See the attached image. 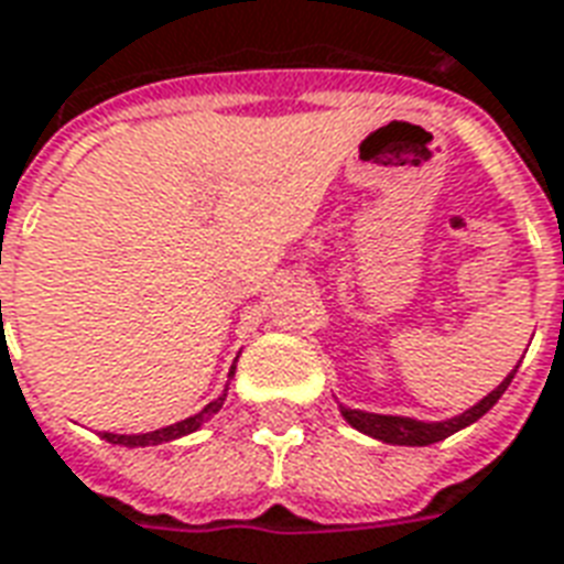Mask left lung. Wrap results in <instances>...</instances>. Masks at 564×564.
<instances>
[{
  "label": "left lung",
  "instance_id": "1",
  "mask_svg": "<svg viewBox=\"0 0 564 564\" xmlns=\"http://www.w3.org/2000/svg\"><path fill=\"white\" fill-rule=\"evenodd\" d=\"M517 370H511L508 377L499 382V386L481 398L475 406H469L460 415L445 421H419V419H406V415H377V412H365V410H349V406H340V415H344L356 431L367 433L379 442H388V445H433V442L448 440L452 433L469 427L473 421H478L484 412H490L496 406V400L502 398L505 388L511 386Z\"/></svg>",
  "mask_w": 564,
  "mask_h": 564
}]
</instances>
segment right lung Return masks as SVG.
Returning <instances> with one entry per match:
<instances>
[{"instance_id": "obj_1", "label": "right lung", "mask_w": 564, "mask_h": 564, "mask_svg": "<svg viewBox=\"0 0 564 564\" xmlns=\"http://www.w3.org/2000/svg\"><path fill=\"white\" fill-rule=\"evenodd\" d=\"M232 373H236V365H232V370H229V377H232ZM224 400H227V391H224L218 400H212L206 410H199L197 415H191V419L185 421H176V424L161 427V431L131 433V436H124V433H101V440L112 442V445H124V448H145V445H161V442L182 440V436H187V433L199 431L212 415H218V410L224 406Z\"/></svg>"}]
</instances>
